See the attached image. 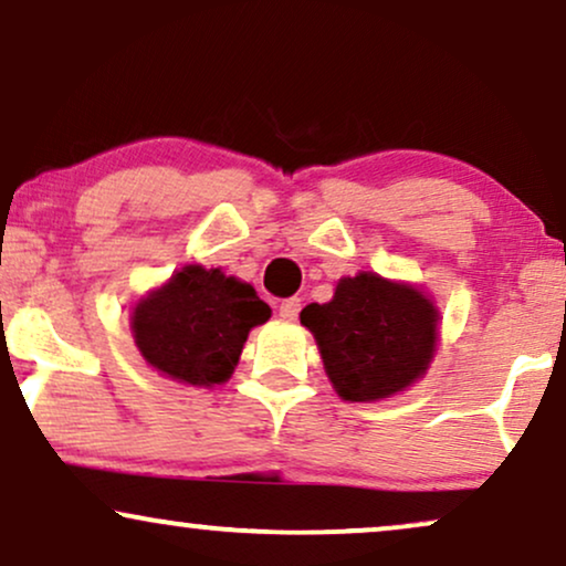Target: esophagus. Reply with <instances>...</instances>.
<instances>
[{"label":"esophagus","mask_w":566,"mask_h":566,"mask_svg":"<svg viewBox=\"0 0 566 566\" xmlns=\"http://www.w3.org/2000/svg\"><path fill=\"white\" fill-rule=\"evenodd\" d=\"M300 307H303V303H300V297L282 300V303H279V318H282V321H297Z\"/></svg>","instance_id":"1"}]
</instances>
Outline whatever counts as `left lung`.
Instances as JSON below:
<instances>
[{"label":"left lung","mask_w":566,"mask_h":566,"mask_svg":"<svg viewBox=\"0 0 566 566\" xmlns=\"http://www.w3.org/2000/svg\"><path fill=\"white\" fill-rule=\"evenodd\" d=\"M328 381L347 402H376L412 386L431 366L439 311L412 284L363 271L336 284L328 303L300 313Z\"/></svg>","instance_id":"obj_1"}]
</instances>
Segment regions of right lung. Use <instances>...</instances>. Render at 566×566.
Wrapping results in <instances>:
<instances>
[{
  "label": "right lung",
  "instance_id": "1",
  "mask_svg": "<svg viewBox=\"0 0 566 566\" xmlns=\"http://www.w3.org/2000/svg\"><path fill=\"white\" fill-rule=\"evenodd\" d=\"M271 307L250 284L221 269L185 266L135 305L130 328L148 366L192 386L224 384L250 328Z\"/></svg>",
  "mask_w": 566,
  "mask_h": 566
}]
</instances>
